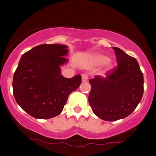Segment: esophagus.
Instances as JSON below:
<instances>
[{
	"label": "esophagus",
	"mask_w": 156,
	"mask_h": 156,
	"mask_svg": "<svg viewBox=\"0 0 156 156\" xmlns=\"http://www.w3.org/2000/svg\"><path fill=\"white\" fill-rule=\"evenodd\" d=\"M88 75L87 74H83L82 75V81L83 82H86V80H88Z\"/></svg>",
	"instance_id": "34e87169"
}]
</instances>
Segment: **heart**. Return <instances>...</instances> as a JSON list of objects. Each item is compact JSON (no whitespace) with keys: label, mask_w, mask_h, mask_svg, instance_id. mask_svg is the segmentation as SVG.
<instances>
[{"label":"heart","mask_w":156,"mask_h":156,"mask_svg":"<svg viewBox=\"0 0 156 156\" xmlns=\"http://www.w3.org/2000/svg\"><path fill=\"white\" fill-rule=\"evenodd\" d=\"M110 58L109 57L106 56V55H101V54H96L92 55L91 58H90V62L94 65V66H102V65H105L106 68L104 70V73L109 71L112 68V65L109 63Z\"/></svg>","instance_id":"1"}]
</instances>
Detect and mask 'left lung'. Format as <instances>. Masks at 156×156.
Segmentation results:
<instances>
[{
    "label": "left lung",
    "mask_w": 156,
    "mask_h": 156,
    "mask_svg": "<svg viewBox=\"0 0 156 156\" xmlns=\"http://www.w3.org/2000/svg\"><path fill=\"white\" fill-rule=\"evenodd\" d=\"M117 67L106 77L96 76L89 80L91 86L88 102L93 112L105 121H116L129 116L143 95V74L135 58L118 47H113Z\"/></svg>",
    "instance_id": "1"
}]
</instances>
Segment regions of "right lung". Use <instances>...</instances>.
<instances>
[{
    "instance_id": "right-lung-1",
    "label": "right lung",
    "mask_w": 156,
    "mask_h": 156,
    "mask_svg": "<svg viewBox=\"0 0 156 156\" xmlns=\"http://www.w3.org/2000/svg\"><path fill=\"white\" fill-rule=\"evenodd\" d=\"M68 47L43 44L22 55L13 75L17 104L36 119H50L62 112L69 95L79 87L81 76L66 78L60 66L68 60Z\"/></svg>"
}]
</instances>
